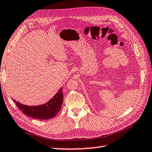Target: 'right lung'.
Listing matches in <instances>:
<instances>
[{
  "label": "right lung",
  "mask_w": 152,
  "mask_h": 152,
  "mask_svg": "<svg viewBox=\"0 0 152 152\" xmlns=\"http://www.w3.org/2000/svg\"><path fill=\"white\" fill-rule=\"evenodd\" d=\"M62 101H63V94H62V88L59 89L57 93L48 102L43 105L28 106L23 105L14 99L16 106L23 114L31 118L40 120L50 119L56 116L61 109Z\"/></svg>",
  "instance_id": "obj_1"
}]
</instances>
